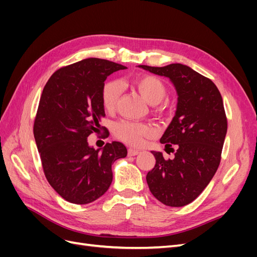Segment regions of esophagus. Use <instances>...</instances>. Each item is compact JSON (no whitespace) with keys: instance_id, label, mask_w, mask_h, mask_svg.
<instances>
[{"instance_id":"esophagus-1","label":"esophagus","mask_w":257,"mask_h":257,"mask_svg":"<svg viewBox=\"0 0 257 257\" xmlns=\"http://www.w3.org/2000/svg\"><path fill=\"white\" fill-rule=\"evenodd\" d=\"M127 153L130 157H134V155H137L139 153V151L137 149H134V148H128Z\"/></svg>"}]
</instances>
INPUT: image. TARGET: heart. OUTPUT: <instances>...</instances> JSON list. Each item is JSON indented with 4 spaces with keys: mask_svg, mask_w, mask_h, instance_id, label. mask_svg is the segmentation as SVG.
<instances>
[{
    "mask_svg": "<svg viewBox=\"0 0 257 257\" xmlns=\"http://www.w3.org/2000/svg\"><path fill=\"white\" fill-rule=\"evenodd\" d=\"M131 85L148 103L159 104L167 95V87L164 81L152 75H143L132 79ZM120 85L115 80L107 81L102 89V104L105 110L112 112L118 105ZM162 109V106L160 107ZM114 136L130 145L139 146L144 139L153 134V127L143 122L121 120L114 124Z\"/></svg>",
    "mask_w": 257,
    "mask_h": 257,
    "instance_id": "heart-1",
    "label": "heart"
}]
</instances>
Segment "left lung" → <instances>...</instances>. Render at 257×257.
Returning <instances> with one entry per match:
<instances>
[{"label": "left lung", "instance_id": "8db88e82", "mask_svg": "<svg viewBox=\"0 0 257 257\" xmlns=\"http://www.w3.org/2000/svg\"><path fill=\"white\" fill-rule=\"evenodd\" d=\"M138 66L168 77L178 93L176 115L160 141L175 158L165 160L152 151L155 165L146 179L162 204L182 207L200 195L220 165L227 132L221 93L212 80L183 64Z\"/></svg>", "mask_w": 257, "mask_h": 257}]
</instances>
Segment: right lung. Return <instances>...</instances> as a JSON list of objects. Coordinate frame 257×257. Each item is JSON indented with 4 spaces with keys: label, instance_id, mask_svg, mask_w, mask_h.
I'll return each mask as SVG.
<instances>
[{
    "label": "right lung",
    "instance_id": "right-lung-1",
    "mask_svg": "<svg viewBox=\"0 0 257 257\" xmlns=\"http://www.w3.org/2000/svg\"><path fill=\"white\" fill-rule=\"evenodd\" d=\"M108 60L90 58L59 68L46 83L38 104L33 133L46 179L68 203L85 205L109 189L111 165L125 158L126 147L106 144L102 151L88 145L105 110L102 89L107 76L125 69ZM108 135L105 130L104 138Z\"/></svg>",
    "mask_w": 257,
    "mask_h": 257
}]
</instances>
